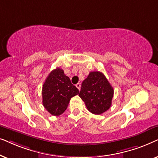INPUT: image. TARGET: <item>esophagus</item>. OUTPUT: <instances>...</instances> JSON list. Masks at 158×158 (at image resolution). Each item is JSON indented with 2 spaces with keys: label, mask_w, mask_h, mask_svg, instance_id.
Listing matches in <instances>:
<instances>
[{
  "label": "esophagus",
  "mask_w": 158,
  "mask_h": 158,
  "mask_svg": "<svg viewBox=\"0 0 158 158\" xmlns=\"http://www.w3.org/2000/svg\"><path fill=\"white\" fill-rule=\"evenodd\" d=\"M75 86H76V87L78 88V90H81V83H77L76 85H75Z\"/></svg>",
  "instance_id": "obj_1"
}]
</instances>
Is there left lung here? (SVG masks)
Listing matches in <instances>:
<instances>
[{"label": "left lung", "mask_w": 158, "mask_h": 158, "mask_svg": "<svg viewBox=\"0 0 158 158\" xmlns=\"http://www.w3.org/2000/svg\"><path fill=\"white\" fill-rule=\"evenodd\" d=\"M114 89L106 77L99 71L90 72L83 81L79 96L92 114L99 115L111 107Z\"/></svg>", "instance_id": "obj_1"}]
</instances>
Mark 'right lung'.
<instances>
[{
    "mask_svg": "<svg viewBox=\"0 0 158 158\" xmlns=\"http://www.w3.org/2000/svg\"><path fill=\"white\" fill-rule=\"evenodd\" d=\"M78 94L63 70L57 68L49 73L42 86L43 106L52 115L60 116L67 109L70 98Z\"/></svg>",
    "mask_w": 158,
    "mask_h": 158,
    "instance_id": "right-lung-1",
    "label": "right lung"
}]
</instances>
